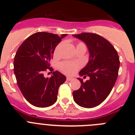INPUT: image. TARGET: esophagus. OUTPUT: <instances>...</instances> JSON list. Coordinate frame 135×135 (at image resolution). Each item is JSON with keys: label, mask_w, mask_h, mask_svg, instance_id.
<instances>
[{"label": "esophagus", "mask_w": 135, "mask_h": 135, "mask_svg": "<svg viewBox=\"0 0 135 135\" xmlns=\"http://www.w3.org/2000/svg\"><path fill=\"white\" fill-rule=\"evenodd\" d=\"M66 80L68 81H70L71 80H73V78H71V77H70V76H68L66 78Z\"/></svg>", "instance_id": "1"}]
</instances>
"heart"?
Masks as SVG:
<instances>
[{
  "label": "heart",
  "instance_id": "heart-1",
  "mask_svg": "<svg viewBox=\"0 0 135 135\" xmlns=\"http://www.w3.org/2000/svg\"><path fill=\"white\" fill-rule=\"evenodd\" d=\"M61 46L62 43H60L56 46L55 50V54H57V53H59V51L60 50V48ZM76 46H84V47H86L84 44L82 43V42L78 43ZM59 68H60V70L64 73L66 74L71 75L73 74L75 71L77 70V69L79 68V64L78 63H76V62L64 61L61 63L60 65H59Z\"/></svg>",
  "mask_w": 135,
  "mask_h": 135
}]
</instances>
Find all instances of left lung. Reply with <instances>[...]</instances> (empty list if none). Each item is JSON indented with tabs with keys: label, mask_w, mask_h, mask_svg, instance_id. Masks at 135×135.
Masks as SVG:
<instances>
[{
	"label": "left lung",
	"mask_w": 135,
	"mask_h": 135,
	"mask_svg": "<svg viewBox=\"0 0 135 135\" xmlns=\"http://www.w3.org/2000/svg\"><path fill=\"white\" fill-rule=\"evenodd\" d=\"M72 36L84 42L89 50V62L79 74L90 78L85 82L78 78L82 84L73 92L74 100L82 108H95L105 101L115 84L120 68L118 55L112 44L98 34Z\"/></svg>",
	"instance_id": "8db88e82"
}]
</instances>
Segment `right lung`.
<instances>
[{"instance_id": "add662e5", "label": "right lung", "mask_w": 135, "mask_h": 135, "mask_svg": "<svg viewBox=\"0 0 135 135\" xmlns=\"http://www.w3.org/2000/svg\"><path fill=\"white\" fill-rule=\"evenodd\" d=\"M67 34L37 32L20 45L14 58V73L17 85L26 99L38 108H47L57 101L58 89L66 77L58 71L51 78L44 72L50 68V60L57 45Z\"/></svg>"}]
</instances>
